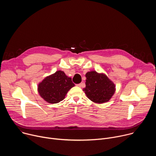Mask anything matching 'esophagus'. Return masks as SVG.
<instances>
[{
  "instance_id": "obj_1",
  "label": "esophagus",
  "mask_w": 156,
  "mask_h": 156,
  "mask_svg": "<svg viewBox=\"0 0 156 156\" xmlns=\"http://www.w3.org/2000/svg\"><path fill=\"white\" fill-rule=\"evenodd\" d=\"M83 85H84V83H80V84H77V86H78V87H83Z\"/></svg>"
}]
</instances>
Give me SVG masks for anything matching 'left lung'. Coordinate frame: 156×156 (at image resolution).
Masks as SVG:
<instances>
[{"label":"left lung","mask_w":156,"mask_h":156,"mask_svg":"<svg viewBox=\"0 0 156 156\" xmlns=\"http://www.w3.org/2000/svg\"><path fill=\"white\" fill-rule=\"evenodd\" d=\"M86 87L83 90L91 101L102 104L108 102L112 97L115 86L105 75L92 71L86 74Z\"/></svg>","instance_id":"8db88e82"}]
</instances>
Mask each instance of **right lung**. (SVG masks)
Segmentation results:
<instances>
[{"instance_id":"add662e5","label":"right lung","mask_w":156,"mask_h":156,"mask_svg":"<svg viewBox=\"0 0 156 156\" xmlns=\"http://www.w3.org/2000/svg\"><path fill=\"white\" fill-rule=\"evenodd\" d=\"M74 86L72 78L59 70L44 78L38 84V92L46 101L55 104L62 101Z\"/></svg>"}]
</instances>
